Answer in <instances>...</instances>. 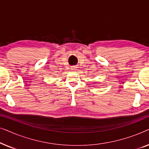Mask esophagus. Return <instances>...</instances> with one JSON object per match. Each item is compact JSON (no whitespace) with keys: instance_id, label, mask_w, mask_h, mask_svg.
Segmentation results:
<instances>
[{"instance_id":"34e87169","label":"esophagus","mask_w":149,"mask_h":149,"mask_svg":"<svg viewBox=\"0 0 149 149\" xmlns=\"http://www.w3.org/2000/svg\"><path fill=\"white\" fill-rule=\"evenodd\" d=\"M74 67H72V68H71V70H74Z\"/></svg>"}]
</instances>
